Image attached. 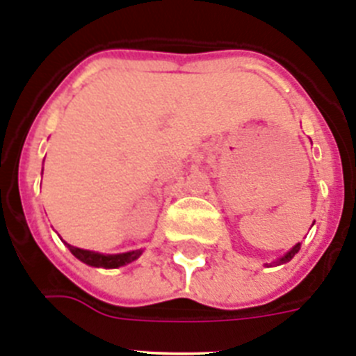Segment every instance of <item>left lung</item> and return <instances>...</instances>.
<instances>
[{"label":"left lung","mask_w":356,"mask_h":356,"mask_svg":"<svg viewBox=\"0 0 356 356\" xmlns=\"http://www.w3.org/2000/svg\"><path fill=\"white\" fill-rule=\"evenodd\" d=\"M300 248H301V244H296V246L292 248V250L289 251V253L285 254V257H282V259H280V264H285V262H289V260H291L292 257H294V254L298 253V251H300Z\"/></svg>","instance_id":"obj_1"}]
</instances>
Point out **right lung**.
Instances as JSON below:
<instances>
[{"label": "right lung", "mask_w": 356, "mask_h": 356, "mask_svg": "<svg viewBox=\"0 0 356 356\" xmlns=\"http://www.w3.org/2000/svg\"><path fill=\"white\" fill-rule=\"evenodd\" d=\"M69 251H71L78 260H81L87 266L92 267H105V269H114V267H121L127 266V264L134 262L140 257L143 251H130V253H121V254H102L96 253V251H87V250H80V248H74L71 244H67Z\"/></svg>", "instance_id": "1"}]
</instances>
